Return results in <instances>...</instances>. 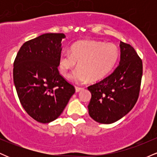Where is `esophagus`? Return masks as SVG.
Returning a JSON list of instances; mask_svg holds the SVG:
<instances>
[{"instance_id":"obj_1","label":"esophagus","mask_w":157,"mask_h":157,"mask_svg":"<svg viewBox=\"0 0 157 157\" xmlns=\"http://www.w3.org/2000/svg\"><path fill=\"white\" fill-rule=\"evenodd\" d=\"M82 90H83V88H80V87H75V91L76 92H79V91H82Z\"/></svg>"}]
</instances>
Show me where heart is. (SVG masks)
<instances>
[{"label": "heart", "mask_w": 157, "mask_h": 157, "mask_svg": "<svg viewBox=\"0 0 157 157\" xmlns=\"http://www.w3.org/2000/svg\"><path fill=\"white\" fill-rule=\"evenodd\" d=\"M120 52L114 44L94 40H82L71 46L69 52L61 54L59 60L60 74L66 76L79 63V68L68 78L77 83L102 80L112 71L117 63Z\"/></svg>", "instance_id": "1"}]
</instances>
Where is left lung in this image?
Returning <instances> with one entry per match:
<instances>
[{
	"mask_svg": "<svg viewBox=\"0 0 157 157\" xmlns=\"http://www.w3.org/2000/svg\"><path fill=\"white\" fill-rule=\"evenodd\" d=\"M119 66L109 77L90 86L89 113L97 122L111 124L127 114L140 94L142 62L131 45L120 41Z\"/></svg>",
	"mask_w": 157,
	"mask_h": 157,
	"instance_id": "obj_1",
	"label": "left lung"
}]
</instances>
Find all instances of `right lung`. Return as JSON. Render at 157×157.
<instances>
[{"instance_id": "add662e5", "label": "right lung", "mask_w": 157, "mask_h": 157, "mask_svg": "<svg viewBox=\"0 0 157 157\" xmlns=\"http://www.w3.org/2000/svg\"><path fill=\"white\" fill-rule=\"evenodd\" d=\"M63 33H46L24 43L14 62L13 80L26 113L36 121L48 123L58 118L75 87L59 73Z\"/></svg>"}]
</instances>
